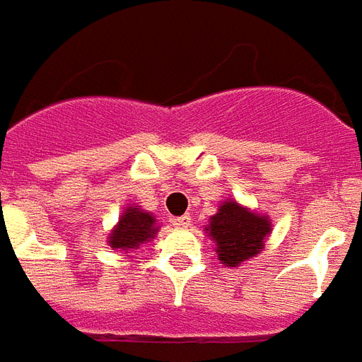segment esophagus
<instances>
[{
  "label": "esophagus",
  "mask_w": 362,
  "mask_h": 362,
  "mask_svg": "<svg viewBox=\"0 0 362 362\" xmlns=\"http://www.w3.org/2000/svg\"><path fill=\"white\" fill-rule=\"evenodd\" d=\"M189 223H192L189 215H182L178 219H174V225H176V227H188Z\"/></svg>",
  "instance_id": "1"
}]
</instances>
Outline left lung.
<instances>
[{
  "label": "left lung",
  "instance_id": "1",
  "mask_svg": "<svg viewBox=\"0 0 362 362\" xmlns=\"http://www.w3.org/2000/svg\"><path fill=\"white\" fill-rule=\"evenodd\" d=\"M269 221L254 215L236 202H225L209 223V236L217 243V256L223 264L236 267L264 248Z\"/></svg>",
  "mask_w": 362,
  "mask_h": 362
}]
</instances>
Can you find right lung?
Returning <instances> with one entry per match:
<instances>
[{
    "instance_id": "right-lung-1",
    "label": "right lung",
    "mask_w": 362,
    "mask_h": 362,
    "mask_svg": "<svg viewBox=\"0 0 362 362\" xmlns=\"http://www.w3.org/2000/svg\"><path fill=\"white\" fill-rule=\"evenodd\" d=\"M157 233L155 228V217L149 213L139 211L137 207H129L122 219H119L118 227L112 230V236L108 244L112 248L118 250H137L139 244H143L147 238H153Z\"/></svg>"
}]
</instances>
